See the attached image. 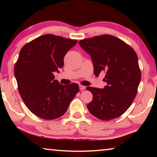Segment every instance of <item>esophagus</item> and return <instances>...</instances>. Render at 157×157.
Returning <instances> with one entry per match:
<instances>
[{
    "mask_svg": "<svg viewBox=\"0 0 157 157\" xmlns=\"http://www.w3.org/2000/svg\"><path fill=\"white\" fill-rule=\"evenodd\" d=\"M79 89H80L81 91H83V90L86 89V86H83V85H79Z\"/></svg>",
    "mask_w": 157,
    "mask_h": 157,
    "instance_id": "esophagus-1",
    "label": "esophagus"
}]
</instances>
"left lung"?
<instances>
[{
    "mask_svg": "<svg viewBox=\"0 0 157 157\" xmlns=\"http://www.w3.org/2000/svg\"><path fill=\"white\" fill-rule=\"evenodd\" d=\"M80 46L91 57L94 74L105 73L103 89L88 86L93 100L87 108L102 121L121 116L128 109L137 94L141 73L136 52L117 37L103 34L82 39Z\"/></svg>",
    "mask_w": 157,
    "mask_h": 157,
    "instance_id": "1",
    "label": "left lung"
}]
</instances>
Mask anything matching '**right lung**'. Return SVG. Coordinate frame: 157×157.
<instances>
[{
	"label": "right lung",
	"mask_w": 157,
	"mask_h": 157,
	"mask_svg": "<svg viewBox=\"0 0 157 157\" xmlns=\"http://www.w3.org/2000/svg\"><path fill=\"white\" fill-rule=\"evenodd\" d=\"M78 43L47 34L23 46L14 65L18 90L26 107L45 120H54L66 113L79 91V85H62L53 73L63 66L65 55Z\"/></svg>",
	"instance_id": "obj_1"
}]
</instances>
